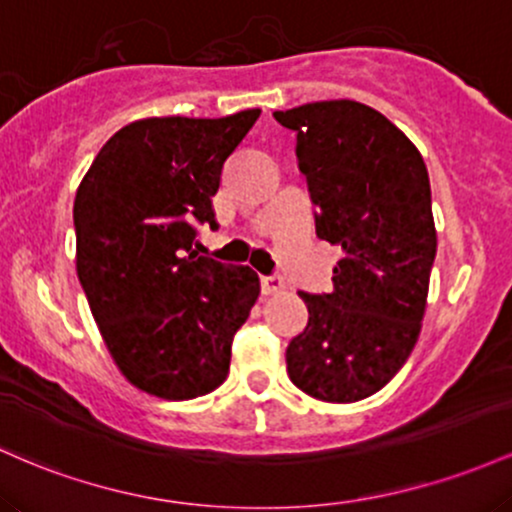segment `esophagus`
Wrapping results in <instances>:
<instances>
[{
	"label": "esophagus",
	"instance_id": "obj_1",
	"mask_svg": "<svg viewBox=\"0 0 512 512\" xmlns=\"http://www.w3.org/2000/svg\"><path fill=\"white\" fill-rule=\"evenodd\" d=\"M261 290H263V295H280V292L285 290L283 278H278V275H268V278H261Z\"/></svg>",
	"mask_w": 512,
	"mask_h": 512
}]
</instances>
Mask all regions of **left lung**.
I'll list each match as a JSON object with an SVG mask.
<instances>
[{
	"mask_svg": "<svg viewBox=\"0 0 512 512\" xmlns=\"http://www.w3.org/2000/svg\"><path fill=\"white\" fill-rule=\"evenodd\" d=\"M273 116L297 132L317 237L343 254L333 292H300L309 321L287 346V375L314 399L353 404L392 380L421 333L438 249L428 169L365 103L314 101Z\"/></svg>",
	"mask_w": 512,
	"mask_h": 512,
	"instance_id": "1",
	"label": "left lung"
}]
</instances>
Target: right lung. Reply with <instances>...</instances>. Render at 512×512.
Here are the masks:
<instances>
[{
    "instance_id": "1",
    "label": "right lung",
    "mask_w": 512,
    "mask_h": 512,
    "mask_svg": "<svg viewBox=\"0 0 512 512\" xmlns=\"http://www.w3.org/2000/svg\"><path fill=\"white\" fill-rule=\"evenodd\" d=\"M258 116L135 120L77 188V275L91 314L120 375L159 399H195L227 380L232 338L261 292L249 266L193 251V225L217 227L222 166Z\"/></svg>"
}]
</instances>
